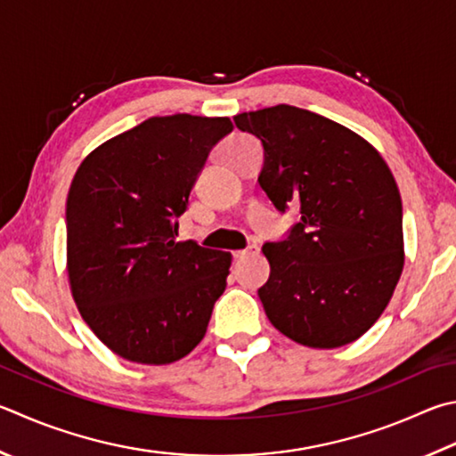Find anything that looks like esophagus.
I'll return each instance as SVG.
<instances>
[{
	"label": "esophagus",
	"instance_id": "esophagus-1",
	"mask_svg": "<svg viewBox=\"0 0 456 456\" xmlns=\"http://www.w3.org/2000/svg\"><path fill=\"white\" fill-rule=\"evenodd\" d=\"M255 255H259V247L251 245V247H247L245 251H235V253H233V259L239 263V261L249 259V256H255Z\"/></svg>",
	"mask_w": 456,
	"mask_h": 456
}]
</instances>
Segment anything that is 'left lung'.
I'll return each mask as SVG.
<instances>
[{
  "label": "left lung",
  "instance_id": "8db88e82",
  "mask_svg": "<svg viewBox=\"0 0 456 456\" xmlns=\"http://www.w3.org/2000/svg\"><path fill=\"white\" fill-rule=\"evenodd\" d=\"M259 137V185L279 211L301 209L259 299L271 325L311 349L357 341L387 309L404 265L403 203L391 169L367 139L293 105L235 115Z\"/></svg>",
  "mask_w": 456,
  "mask_h": 456
}]
</instances>
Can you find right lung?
I'll return each mask as SVG.
<instances>
[{
	"instance_id": "right-lung-1",
	"label": "right lung",
	"mask_w": 456,
	"mask_h": 456,
	"mask_svg": "<svg viewBox=\"0 0 456 456\" xmlns=\"http://www.w3.org/2000/svg\"><path fill=\"white\" fill-rule=\"evenodd\" d=\"M229 118L165 115L95 147L68 195V279L79 314L107 349L169 365L207 333L231 253L177 241V217Z\"/></svg>"
}]
</instances>
